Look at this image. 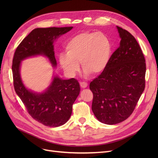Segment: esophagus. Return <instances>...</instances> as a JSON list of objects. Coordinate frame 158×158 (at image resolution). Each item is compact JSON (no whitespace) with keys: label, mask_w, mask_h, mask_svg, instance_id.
Instances as JSON below:
<instances>
[{"label":"esophagus","mask_w":158,"mask_h":158,"mask_svg":"<svg viewBox=\"0 0 158 158\" xmlns=\"http://www.w3.org/2000/svg\"><path fill=\"white\" fill-rule=\"evenodd\" d=\"M80 86L82 88H85L88 86V83L85 82H80Z\"/></svg>","instance_id":"34e87169"}]
</instances>
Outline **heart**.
Instances as JSON below:
<instances>
[{
    "label": "heart",
    "mask_w": 158,
    "mask_h": 158,
    "mask_svg": "<svg viewBox=\"0 0 158 158\" xmlns=\"http://www.w3.org/2000/svg\"><path fill=\"white\" fill-rule=\"evenodd\" d=\"M66 54H61L59 61L70 77L79 71V63L85 72L92 75L102 72L109 62L111 45L109 38L101 32H85L72 38L65 46Z\"/></svg>",
    "instance_id": "obj_1"
}]
</instances>
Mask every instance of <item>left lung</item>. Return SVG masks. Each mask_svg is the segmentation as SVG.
<instances>
[{
  "label": "left lung",
  "instance_id": "1",
  "mask_svg": "<svg viewBox=\"0 0 158 158\" xmlns=\"http://www.w3.org/2000/svg\"><path fill=\"white\" fill-rule=\"evenodd\" d=\"M117 27L120 46L105 69L89 84L94 114L101 122L109 125L130 117L145 86L146 63L142 49L129 32Z\"/></svg>",
  "mask_w": 158,
  "mask_h": 158
}]
</instances>
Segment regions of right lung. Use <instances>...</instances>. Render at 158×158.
<instances>
[{
    "instance_id": "add662e5",
    "label": "right lung",
    "mask_w": 158,
    "mask_h": 158,
    "mask_svg": "<svg viewBox=\"0 0 158 158\" xmlns=\"http://www.w3.org/2000/svg\"><path fill=\"white\" fill-rule=\"evenodd\" d=\"M73 27L37 28L32 30L16 48L12 64L13 85L29 114L45 126L63 125L70 117L72 106L80 92L78 81L74 78L63 80L57 76L42 94H36L24 86L20 75L21 61L36 55L47 56L52 66L57 64L54 41Z\"/></svg>"
}]
</instances>
